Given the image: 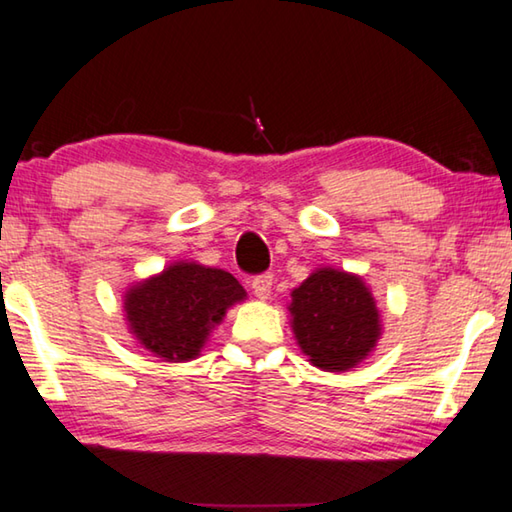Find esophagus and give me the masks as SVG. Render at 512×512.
<instances>
[{
    "label": "esophagus",
    "mask_w": 512,
    "mask_h": 512,
    "mask_svg": "<svg viewBox=\"0 0 512 512\" xmlns=\"http://www.w3.org/2000/svg\"><path fill=\"white\" fill-rule=\"evenodd\" d=\"M250 287H253L255 296L259 300H266L268 296H271V291H273V275L271 273H264V275L253 277V284H250Z\"/></svg>",
    "instance_id": "1"
}]
</instances>
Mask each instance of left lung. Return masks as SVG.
<instances>
[{"mask_svg": "<svg viewBox=\"0 0 512 512\" xmlns=\"http://www.w3.org/2000/svg\"><path fill=\"white\" fill-rule=\"evenodd\" d=\"M291 329L302 354L325 372H345L368 359L381 339L377 300L363 277L320 266L291 291Z\"/></svg>", "mask_w": 512, "mask_h": 512, "instance_id": "8db88e82", "label": "left lung"}]
</instances>
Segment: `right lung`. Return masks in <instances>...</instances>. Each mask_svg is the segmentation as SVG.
<instances>
[{
    "label": "right lung",
    "mask_w": 512,
    "mask_h": 512,
    "mask_svg": "<svg viewBox=\"0 0 512 512\" xmlns=\"http://www.w3.org/2000/svg\"><path fill=\"white\" fill-rule=\"evenodd\" d=\"M246 289L223 268L173 262L160 273L131 284L124 293L126 325L133 339L171 363L196 359Z\"/></svg>",
    "instance_id": "obj_1"
}]
</instances>
